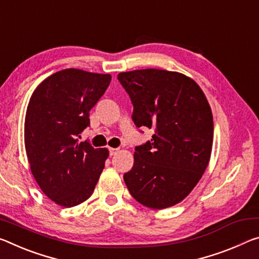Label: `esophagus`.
<instances>
[{
    "instance_id": "obj_1",
    "label": "esophagus",
    "mask_w": 259,
    "mask_h": 259,
    "mask_svg": "<svg viewBox=\"0 0 259 259\" xmlns=\"http://www.w3.org/2000/svg\"><path fill=\"white\" fill-rule=\"evenodd\" d=\"M118 151H120V149H114V147H109V154L110 155H115Z\"/></svg>"
}]
</instances>
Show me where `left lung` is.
Instances as JSON below:
<instances>
[{
    "label": "left lung",
    "mask_w": 259,
    "mask_h": 259,
    "mask_svg": "<svg viewBox=\"0 0 259 259\" xmlns=\"http://www.w3.org/2000/svg\"><path fill=\"white\" fill-rule=\"evenodd\" d=\"M134 105L137 128L154 129L135 149L134 167L123 179L131 196L162 210L186 198L208 165L213 116L202 89L175 71L143 69L117 76Z\"/></svg>",
    "instance_id": "left-lung-1"
}]
</instances>
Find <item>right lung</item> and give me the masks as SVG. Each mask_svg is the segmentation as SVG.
Here are the masks:
<instances>
[{"instance_id": "obj_1", "label": "right lung", "mask_w": 259, "mask_h": 259, "mask_svg": "<svg viewBox=\"0 0 259 259\" xmlns=\"http://www.w3.org/2000/svg\"><path fill=\"white\" fill-rule=\"evenodd\" d=\"M110 79L108 73L65 69L32 93L24 124L27 160L44 194L61 206H76L91 197L109 155L107 149L78 138Z\"/></svg>"}]
</instances>
